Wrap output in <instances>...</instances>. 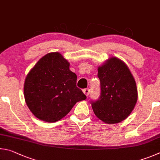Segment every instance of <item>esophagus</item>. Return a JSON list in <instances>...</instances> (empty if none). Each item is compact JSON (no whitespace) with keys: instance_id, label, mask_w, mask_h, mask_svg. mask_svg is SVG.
<instances>
[{"instance_id":"34e87169","label":"esophagus","mask_w":160,"mask_h":160,"mask_svg":"<svg viewBox=\"0 0 160 160\" xmlns=\"http://www.w3.org/2000/svg\"><path fill=\"white\" fill-rule=\"evenodd\" d=\"M83 93H84L86 96H88V95H89V93H90V89H89V88H85V89H83Z\"/></svg>"}]
</instances>
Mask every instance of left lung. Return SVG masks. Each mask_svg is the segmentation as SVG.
<instances>
[{
	"mask_svg": "<svg viewBox=\"0 0 160 160\" xmlns=\"http://www.w3.org/2000/svg\"><path fill=\"white\" fill-rule=\"evenodd\" d=\"M100 81V96L91 100L96 116L107 124L124 120L135 107L138 99L135 79L124 62L113 57L98 69Z\"/></svg>",
	"mask_w": 160,
	"mask_h": 160,
	"instance_id": "left-lung-1",
	"label": "left lung"
}]
</instances>
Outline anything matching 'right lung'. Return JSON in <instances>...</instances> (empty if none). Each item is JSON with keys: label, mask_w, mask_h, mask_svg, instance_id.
I'll return each mask as SVG.
<instances>
[{"label": "right lung", "mask_w": 160, "mask_h": 160, "mask_svg": "<svg viewBox=\"0 0 160 160\" xmlns=\"http://www.w3.org/2000/svg\"><path fill=\"white\" fill-rule=\"evenodd\" d=\"M77 77L60 52L48 53L25 78L24 95L28 108L38 119L55 122L68 114L86 96L77 86Z\"/></svg>", "instance_id": "1"}]
</instances>
